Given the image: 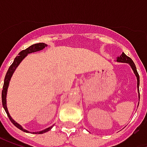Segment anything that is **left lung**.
<instances>
[{"label": "left lung", "mask_w": 147, "mask_h": 147, "mask_svg": "<svg viewBox=\"0 0 147 147\" xmlns=\"http://www.w3.org/2000/svg\"><path fill=\"white\" fill-rule=\"evenodd\" d=\"M117 62H120V63H127V64H128L131 67V69L134 71V73L136 75V78H137V88H138V93H139V98H140V96H139V73H138V71H137V69H136V64H134V62L129 57H127L124 53H122V54L120 55V57H117ZM139 106V105H138Z\"/></svg>", "instance_id": "left-lung-1"}]
</instances>
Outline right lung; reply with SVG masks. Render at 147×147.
Listing matches in <instances>:
<instances>
[{
    "label": "right lung",
    "instance_id": "1",
    "mask_svg": "<svg viewBox=\"0 0 147 147\" xmlns=\"http://www.w3.org/2000/svg\"><path fill=\"white\" fill-rule=\"evenodd\" d=\"M46 46H47V45L45 44V43H37V44H34V45H30V47H28V48L26 49H24V50H22L21 52H20L19 56H17L15 58L13 63L11 64V66H10L9 68H8V71H7V73H6V76H5V81H4V86H3V90H2V94H1L2 105H3V107H4V109H5V112H6L7 115H8L9 120L11 121V123H13L16 127H18L19 129H20L21 131H24V132H29V131H28L27 130L24 129V127L21 126L20 124H19L17 122H16V121L11 118V117L10 116V114H9V113H8V108H7V101H6L8 86H9V83H10V80H11V76H12V75H13L14 71H16V67L19 66V64L21 63V61H23L24 58L26 57L29 53L42 50V49H45ZM53 127V125L51 127H48V128H45V129L42 130V131H37V132H33V133L34 134H43V133L49 131Z\"/></svg>",
    "mask_w": 147,
    "mask_h": 147
}]
</instances>
